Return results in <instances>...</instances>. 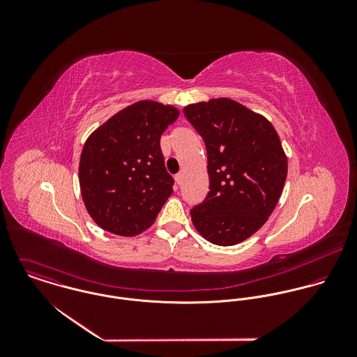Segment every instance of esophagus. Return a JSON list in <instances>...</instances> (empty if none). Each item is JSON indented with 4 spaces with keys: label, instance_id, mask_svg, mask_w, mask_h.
Returning <instances> with one entry per match:
<instances>
[{
    "label": "esophagus",
    "instance_id": "obj_1",
    "mask_svg": "<svg viewBox=\"0 0 357 357\" xmlns=\"http://www.w3.org/2000/svg\"><path fill=\"white\" fill-rule=\"evenodd\" d=\"M174 180H176V183L180 185V184L183 183V174H181V173L176 174V176H174Z\"/></svg>",
    "mask_w": 357,
    "mask_h": 357
}]
</instances>
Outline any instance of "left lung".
Listing matches in <instances>:
<instances>
[{
    "mask_svg": "<svg viewBox=\"0 0 357 357\" xmlns=\"http://www.w3.org/2000/svg\"><path fill=\"white\" fill-rule=\"evenodd\" d=\"M184 115L207 151L208 192L191 210L197 231L213 245L234 246L255 234L278 204L287 156L272 123L221 98L190 104Z\"/></svg>",
    "mask_w": 357,
    "mask_h": 357,
    "instance_id": "1",
    "label": "left lung"
}]
</instances>
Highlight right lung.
<instances>
[{
    "label": "right lung",
    "instance_id": "add662e5",
    "mask_svg": "<svg viewBox=\"0 0 357 357\" xmlns=\"http://www.w3.org/2000/svg\"><path fill=\"white\" fill-rule=\"evenodd\" d=\"M178 115L173 105L142 100L112 115L85 142L78 169L81 195L104 231L135 236L153 225L174 184L160 136Z\"/></svg>",
    "mask_w": 357,
    "mask_h": 357
}]
</instances>
